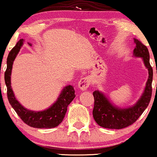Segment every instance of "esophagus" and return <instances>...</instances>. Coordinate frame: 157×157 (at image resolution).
Masks as SVG:
<instances>
[{"instance_id":"obj_1","label":"esophagus","mask_w":157,"mask_h":157,"mask_svg":"<svg viewBox=\"0 0 157 157\" xmlns=\"http://www.w3.org/2000/svg\"><path fill=\"white\" fill-rule=\"evenodd\" d=\"M90 82H91V80H90V77H85V78L81 79V80L79 81L78 85V87L80 88V90H87V89L89 87V86H90Z\"/></svg>"}]
</instances>
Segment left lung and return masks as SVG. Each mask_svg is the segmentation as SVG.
I'll return each instance as SVG.
<instances>
[{"label": "left lung", "mask_w": 157, "mask_h": 157, "mask_svg": "<svg viewBox=\"0 0 157 157\" xmlns=\"http://www.w3.org/2000/svg\"><path fill=\"white\" fill-rule=\"evenodd\" d=\"M136 47L133 50V56L141 58L148 70V78L144 91L137 102L129 107H118L114 105L104 93L95 90L94 107L93 117L99 126L107 129H123L132 125L142 114L149 105L152 95L153 69L150 64V55L147 48L141 41L134 39Z\"/></svg>", "instance_id": "8db88e82"}]
</instances>
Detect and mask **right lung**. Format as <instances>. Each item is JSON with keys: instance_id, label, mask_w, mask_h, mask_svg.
Returning a JSON list of instances; mask_svg holds the SVG:
<instances>
[{"instance_id": "add662e5", "label": "right lung", "mask_w": 157, "mask_h": 157, "mask_svg": "<svg viewBox=\"0 0 157 157\" xmlns=\"http://www.w3.org/2000/svg\"><path fill=\"white\" fill-rule=\"evenodd\" d=\"M24 44V40H20L14 48L10 52L6 60V70L4 80L7 87V97L20 118L28 126L40 129H51L58 126L63 121L67 110V106L75 97V90L72 85H67L62 89L55 102L48 109L43 111L29 110L21 105L15 97L11 86V72L15 59ZM31 45V43H29Z\"/></svg>"}]
</instances>
